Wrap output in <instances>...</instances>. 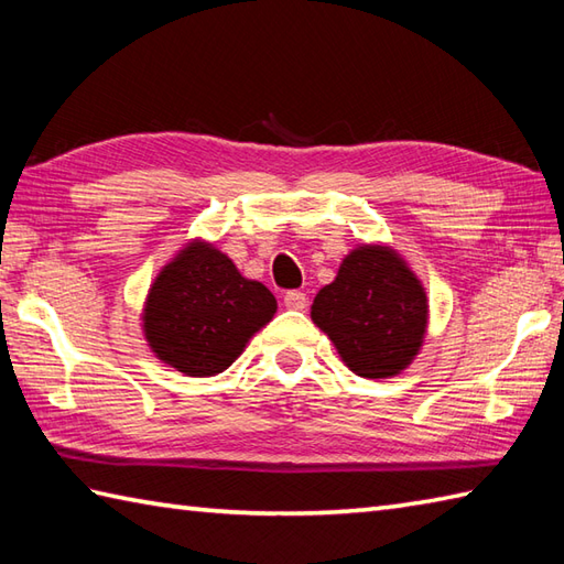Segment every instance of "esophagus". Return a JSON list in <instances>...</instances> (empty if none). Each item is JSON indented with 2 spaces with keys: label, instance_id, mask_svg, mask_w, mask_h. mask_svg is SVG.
Listing matches in <instances>:
<instances>
[{
  "label": "esophagus",
  "instance_id": "34e87169",
  "mask_svg": "<svg viewBox=\"0 0 564 564\" xmlns=\"http://www.w3.org/2000/svg\"><path fill=\"white\" fill-rule=\"evenodd\" d=\"M283 303L289 310H305L307 307V295L301 291H289L283 295Z\"/></svg>",
  "mask_w": 564,
  "mask_h": 564
}]
</instances>
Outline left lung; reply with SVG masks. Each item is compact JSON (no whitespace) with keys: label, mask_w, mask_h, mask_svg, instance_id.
Returning <instances> with one entry per match:
<instances>
[{"label":"left lung","mask_w":564,"mask_h":564,"mask_svg":"<svg viewBox=\"0 0 564 564\" xmlns=\"http://www.w3.org/2000/svg\"><path fill=\"white\" fill-rule=\"evenodd\" d=\"M310 317L356 376L394 378L422 351L429 297L398 249L370 242L344 257L337 279L315 295Z\"/></svg>","instance_id":"1"}]
</instances>
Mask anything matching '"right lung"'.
<instances>
[{
    "label": "right lung",
    "mask_w": 564,
    "mask_h": 564,
    "mask_svg": "<svg viewBox=\"0 0 564 564\" xmlns=\"http://www.w3.org/2000/svg\"><path fill=\"white\" fill-rule=\"evenodd\" d=\"M273 293L245 279L208 239H188L164 263L142 305V337L162 364L191 378L230 368L275 315Z\"/></svg>",
    "instance_id": "1"
}]
</instances>
